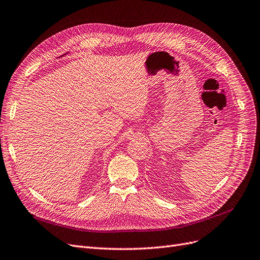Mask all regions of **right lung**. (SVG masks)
<instances>
[{
    "instance_id": "right-lung-1",
    "label": "right lung",
    "mask_w": 260,
    "mask_h": 260,
    "mask_svg": "<svg viewBox=\"0 0 260 260\" xmlns=\"http://www.w3.org/2000/svg\"><path fill=\"white\" fill-rule=\"evenodd\" d=\"M62 56H63V55H62Z\"/></svg>"
}]
</instances>
